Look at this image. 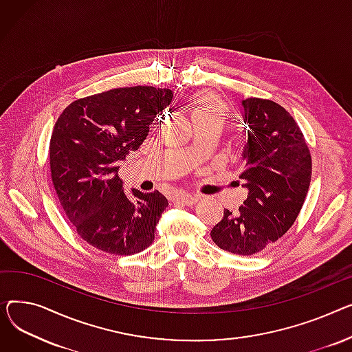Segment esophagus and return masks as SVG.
<instances>
[{
    "instance_id": "34e87169",
    "label": "esophagus",
    "mask_w": 352,
    "mask_h": 352,
    "mask_svg": "<svg viewBox=\"0 0 352 352\" xmlns=\"http://www.w3.org/2000/svg\"><path fill=\"white\" fill-rule=\"evenodd\" d=\"M176 200L180 201V203H183V204L193 206V204L199 200V197H197V196H192V195H189V193H179V195L176 196Z\"/></svg>"
}]
</instances>
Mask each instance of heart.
Wrapping results in <instances>:
<instances>
[{
  "label": "heart",
  "instance_id": "1",
  "mask_svg": "<svg viewBox=\"0 0 352 352\" xmlns=\"http://www.w3.org/2000/svg\"><path fill=\"white\" fill-rule=\"evenodd\" d=\"M192 107L193 122H216L221 126V123L229 118V109H227L226 103L210 92H203L195 96L192 100Z\"/></svg>",
  "mask_w": 352,
  "mask_h": 352
}]
</instances>
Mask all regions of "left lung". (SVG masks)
Returning <instances> with one entry per match:
<instances>
[{
    "label": "left lung",
    "instance_id": "8db88e82",
    "mask_svg": "<svg viewBox=\"0 0 352 352\" xmlns=\"http://www.w3.org/2000/svg\"><path fill=\"white\" fill-rule=\"evenodd\" d=\"M243 107L249 140L240 179L249 195L237 212L224 209L210 236L226 252L253 256L283 237L297 220L313 160L297 122L281 105L249 98Z\"/></svg>",
    "mask_w": 352,
    "mask_h": 352
}]
</instances>
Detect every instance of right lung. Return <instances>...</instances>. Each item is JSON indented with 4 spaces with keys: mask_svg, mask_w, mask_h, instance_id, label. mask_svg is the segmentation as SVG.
<instances>
[{
    "mask_svg": "<svg viewBox=\"0 0 352 352\" xmlns=\"http://www.w3.org/2000/svg\"><path fill=\"white\" fill-rule=\"evenodd\" d=\"M172 91L116 88L74 100L55 122L51 179L59 203L82 240L98 250L132 256L153 243L168 199L157 190L126 196L119 162L138 151Z\"/></svg>",
    "mask_w": 352,
    "mask_h": 352,
    "instance_id": "1",
    "label": "right lung"
}]
</instances>
